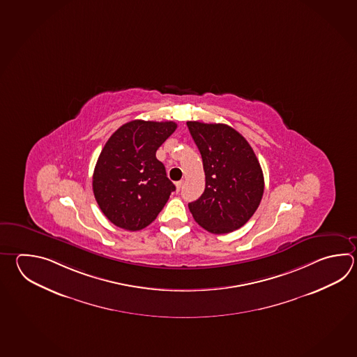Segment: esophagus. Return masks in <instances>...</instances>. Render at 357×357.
Here are the masks:
<instances>
[{
    "mask_svg": "<svg viewBox=\"0 0 357 357\" xmlns=\"http://www.w3.org/2000/svg\"><path fill=\"white\" fill-rule=\"evenodd\" d=\"M175 185H176V190H179L182 188L183 181H179V182L175 183Z\"/></svg>",
    "mask_w": 357,
    "mask_h": 357,
    "instance_id": "esophagus-1",
    "label": "esophagus"
}]
</instances>
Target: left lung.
Returning a JSON list of instances; mask_svg holds the SVG:
<instances>
[{"label": "left lung", "instance_id": "obj_1", "mask_svg": "<svg viewBox=\"0 0 357 357\" xmlns=\"http://www.w3.org/2000/svg\"><path fill=\"white\" fill-rule=\"evenodd\" d=\"M204 161L206 187L188 204L199 225L212 234L231 233L261 204L264 179L253 149L241 133L222 123L187 122Z\"/></svg>", "mask_w": 357, "mask_h": 357}]
</instances>
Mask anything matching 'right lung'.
I'll use <instances>...</instances> for the list:
<instances>
[{"label": "right lung", "mask_w": 357, "mask_h": 357, "mask_svg": "<svg viewBox=\"0 0 357 357\" xmlns=\"http://www.w3.org/2000/svg\"><path fill=\"white\" fill-rule=\"evenodd\" d=\"M176 123L131 121L121 126L98 158L93 174L95 199L114 225L137 231L150 225L175 185L156 151Z\"/></svg>", "instance_id": "1"}]
</instances>
